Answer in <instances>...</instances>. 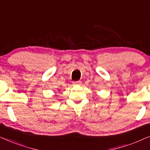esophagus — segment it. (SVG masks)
Listing matches in <instances>:
<instances>
[{"mask_svg": "<svg viewBox=\"0 0 150 150\" xmlns=\"http://www.w3.org/2000/svg\"><path fill=\"white\" fill-rule=\"evenodd\" d=\"M73 83L74 84V85H81V81H74V82H73Z\"/></svg>", "mask_w": 150, "mask_h": 150, "instance_id": "obj_1", "label": "esophagus"}]
</instances>
